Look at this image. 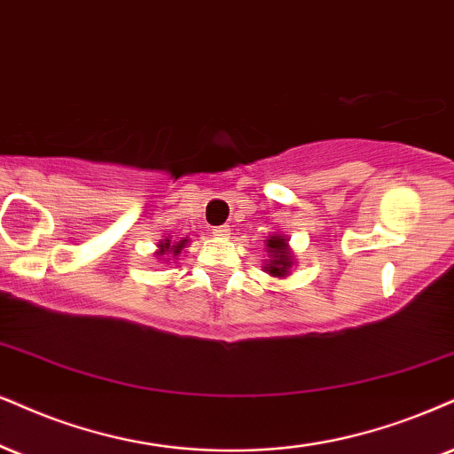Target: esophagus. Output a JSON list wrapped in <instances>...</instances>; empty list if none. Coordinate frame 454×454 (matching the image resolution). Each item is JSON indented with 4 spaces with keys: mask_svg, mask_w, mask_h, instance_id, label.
<instances>
[{
    "mask_svg": "<svg viewBox=\"0 0 454 454\" xmlns=\"http://www.w3.org/2000/svg\"><path fill=\"white\" fill-rule=\"evenodd\" d=\"M212 233H215L216 238H221V239H227L229 238V229L223 225V227H215L212 229Z\"/></svg>",
    "mask_w": 454,
    "mask_h": 454,
    "instance_id": "1",
    "label": "esophagus"
}]
</instances>
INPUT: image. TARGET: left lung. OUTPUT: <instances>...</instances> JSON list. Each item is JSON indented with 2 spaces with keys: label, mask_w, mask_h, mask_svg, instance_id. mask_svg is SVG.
<instances>
[{
  "label": "left lung",
  "mask_w": 454,
  "mask_h": 454,
  "mask_svg": "<svg viewBox=\"0 0 454 454\" xmlns=\"http://www.w3.org/2000/svg\"><path fill=\"white\" fill-rule=\"evenodd\" d=\"M265 250L270 254V259L262 265V271L270 273L271 278H288L293 267L296 265L294 253L288 246V238L282 236V233H273V236L265 239Z\"/></svg>",
  "instance_id": "left-lung-1"
}]
</instances>
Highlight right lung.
<instances>
[{"instance_id":"obj_1","label":"right lung","mask_w":454,"mask_h":454,"mask_svg":"<svg viewBox=\"0 0 454 454\" xmlns=\"http://www.w3.org/2000/svg\"><path fill=\"white\" fill-rule=\"evenodd\" d=\"M187 244H189V238H181V239H176V242H172V238H164L158 244L155 256H158L160 261H175V259H178V256H181L183 250L187 248ZM166 255L168 256V260L165 259Z\"/></svg>"}]
</instances>
